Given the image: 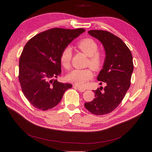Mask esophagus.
Instances as JSON below:
<instances>
[{"label":"esophagus","instance_id":"34e87169","mask_svg":"<svg viewBox=\"0 0 152 152\" xmlns=\"http://www.w3.org/2000/svg\"><path fill=\"white\" fill-rule=\"evenodd\" d=\"M74 87H75V88H77L78 90H79L80 92H84L86 91V89L84 88H83V87H79V86H74Z\"/></svg>","mask_w":152,"mask_h":152}]
</instances>
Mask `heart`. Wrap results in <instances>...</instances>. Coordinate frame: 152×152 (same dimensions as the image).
<instances>
[{
  "label": "heart",
  "instance_id": "obj_1",
  "mask_svg": "<svg viewBox=\"0 0 152 152\" xmlns=\"http://www.w3.org/2000/svg\"><path fill=\"white\" fill-rule=\"evenodd\" d=\"M77 47L87 56L89 57L87 65H89L94 70H99L103 62L102 54L98 51V45L96 41L91 38L82 39L77 44ZM72 51L70 48L64 49L60 54V62L62 66L68 68L70 65ZM93 77V73L89 68L75 69L68 73L66 79L70 82L79 86H84Z\"/></svg>",
  "mask_w": 152,
  "mask_h": 152
}]
</instances>
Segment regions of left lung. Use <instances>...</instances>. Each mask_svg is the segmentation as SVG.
<instances>
[{"label":"left lung","instance_id":"left-lung-1","mask_svg":"<svg viewBox=\"0 0 152 152\" xmlns=\"http://www.w3.org/2000/svg\"><path fill=\"white\" fill-rule=\"evenodd\" d=\"M88 33L102 42L105 50L103 68L97 79L104 82L106 86L93 91L95 98L84 106L92 113L102 115L115 109L129 88L134 68L132 56L126 44L110 32L93 30Z\"/></svg>","mask_w":152,"mask_h":152}]
</instances>
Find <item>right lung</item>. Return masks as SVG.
<instances>
[{
	"label": "right lung",
	"instance_id": "right-lung-1",
	"mask_svg": "<svg viewBox=\"0 0 152 152\" xmlns=\"http://www.w3.org/2000/svg\"><path fill=\"white\" fill-rule=\"evenodd\" d=\"M84 31L54 28L36 35L25 45L19 61V80L23 94L35 108L51 109L72 87L54 79L61 73V51Z\"/></svg>",
	"mask_w": 152,
	"mask_h": 152
}]
</instances>
